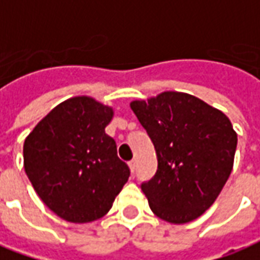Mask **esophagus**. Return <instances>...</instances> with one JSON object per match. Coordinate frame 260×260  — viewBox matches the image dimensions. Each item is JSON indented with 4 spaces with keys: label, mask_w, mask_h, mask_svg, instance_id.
Segmentation results:
<instances>
[{
    "label": "esophagus",
    "mask_w": 260,
    "mask_h": 260,
    "mask_svg": "<svg viewBox=\"0 0 260 260\" xmlns=\"http://www.w3.org/2000/svg\"><path fill=\"white\" fill-rule=\"evenodd\" d=\"M128 165H129V169H131V172H132V173H135V169H136V161H135V160H131L129 163H128Z\"/></svg>",
    "instance_id": "1"
}]
</instances>
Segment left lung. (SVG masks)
<instances>
[{"label":"left lung","mask_w":260,"mask_h":260,"mask_svg":"<svg viewBox=\"0 0 260 260\" xmlns=\"http://www.w3.org/2000/svg\"><path fill=\"white\" fill-rule=\"evenodd\" d=\"M131 108L157 156L156 174L141 184L150 210L172 224L199 218L232 172L238 138L231 121L186 92L165 91Z\"/></svg>","instance_id":"1"}]
</instances>
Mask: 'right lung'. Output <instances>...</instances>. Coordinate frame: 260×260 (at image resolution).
<instances>
[{
	"label": "right lung",
	"instance_id": "1",
	"mask_svg": "<svg viewBox=\"0 0 260 260\" xmlns=\"http://www.w3.org/2000/svg\"><path fill=\"white\" fill-rule=\"evenodd\" d=\"M114 111L90 97L54 107L23 143V166L38 196L69 222L104 217L129 177L105 134Z\"/></svg>",
	"mask_w": 260,
	"mask_h": 260
}]
</instances>
